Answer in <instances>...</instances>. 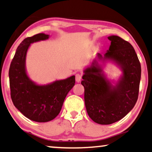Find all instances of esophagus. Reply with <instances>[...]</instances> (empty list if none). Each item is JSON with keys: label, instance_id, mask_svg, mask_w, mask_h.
Instances as JSON below:
<instances>
[{"label": "esophagus", "instance_id": "obj_1", "mask_svg": "<svg viewBox=\"0 0 152 152\" xmlns=\"http://www.w3.org/2000/svg\"><path fill=\"white\" fill-rule=\"evenodd\" d=\"M75 80L77 82H80L81 80V76L80 74H77L75 75Z\"/></svg>", "mask_w": 152, "mask_h": 152}]
</instances>
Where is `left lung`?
Masks as SVG:
<instances>
[{"instance_id": "left-lung-1", "label": "left lung", "mask_w": 152, "mask_h": 152, "mask_svg": "<svg viewBox=\"0 0 152 152\" xmlns=\"http://www.w3.org/2000/svg\"><path fill=\"white\" fill-rule=\"evenodd\" d=\"M107 38L111 41L109 49L103 56L96 53L91 66L83 70L81 82L87 113L101 125L118 121L132 110L138 99L141 75L140 61L131 44L117 36ZM107 61L115 63L122 71L115 83L108 80L103 71Z\"/></svg>"}]
</instances>
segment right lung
I'll return each mask as SVG.
<instances>
[{"label":"right lung","mask_w":152,"mask_h":152,"mask_svg":"<svg viewBox=\"0 0 152 152\" xmlns=\"http://www.w3.org/2000/svg\"><path fill=\"white\" fill-rule=\"evenodd\" d=\"M49 38V35L38 34L24 39L17 48L9 71L11 97L15 107L28 119L39 123L50 121L58 115L75 83V75L45 85L38 84L28 76L26 57L31 44Z\"/></svg>","instance_id":"add662e5"}]
</instances>
